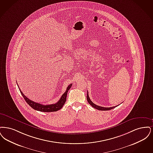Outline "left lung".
Listing matches in <instances>:
<instances>
[{
  "mask_svg": "<svg viewBox=\"0 0 153 153\" xmlns=\"http://www.w3.org/2000/svg\"><path fill=\"white\" fill-rule=\"evenodd\" d=\"M87 100L88 102V103L91 106L97 109V110H102V111H107V110H111L114 108H115V107L118 106H115L111 107H104L100 106H98L95 104H94L93 102L90 100V98H89V96H88V94L87 92Z\"/></svg>",
  "mask_w": 153,
  "mask_h": 153,
  "instance_id": "obj_1",
  "label": "left lung"
}]
</instances>
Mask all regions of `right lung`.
<instances>
[{"mask_svg": "<svg viewBox=\"0 0 153 153\" xmlns=\"http://www.w3.org/2000/svg\"><path fill=\"white\" fill-rule=\"evenodd\" d=\"M71 86H72V84H70L69 86H68L67 88L66 91H65V93L62 95L61 98H60V100H59V101L57 103H56L55 104L44 105L40 104V103H36L33 101H32L31 100H29L22 92V91L20 90L19 87V86L18 85L20 93L22 94V95L23 96V97L24 98V99L25 100L27 103L30 105V106L33 109L35 110L39 111H42V112H53V111H56L60 110V108H62V107L63 106V105H65L66 101L67 92L70 89Z\"/></svg>", "mask_w": 153, "mask_h": 153, "instance_id": "1", "label": "right lung"}]
</instances>
